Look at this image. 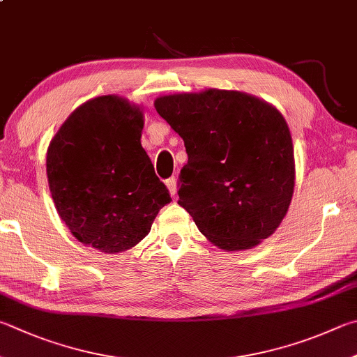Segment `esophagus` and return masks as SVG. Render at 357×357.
<instances>
[{
    "label": "esophagus",
    "mask_w": 357,
    "mask_h": 357,
    "mask_svg": "<svg viewBox=\"0 0 357 357\" xmlns=\"http://www.w3.org/2000/svg\"><path fill=\"white\" fill-rule=\"evenodd\" d=\"M165 185H167V189H168V192L172 193V197H174L176 195V190H178V185H176V179L174 178H170V179H167L165 181Z\"/></svg>",
    "instance_id": "1"
}]
</instances>
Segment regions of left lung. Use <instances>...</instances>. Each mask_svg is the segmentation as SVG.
Returning a JSON list of instances; mask_svg holds the SVG:
<instances>
[{
	"mask_svg": "<svg viewBox=\"0 0 357 357\" xmlns=\"http://www.w3.org/2000/svg\"><path fill=\"white\" fill-rule=\"evenodd\" d=\"M184 140L178 204L201 234L225 251L255 248L289 211L295 187L294 144L282 114L237 90L206 89L154 101Z\"/></svg>",
	"mask_w": 357,
	"mask_h": 357,
	"instance_id": "1",
	"label": "left lung"
}]
</instances>
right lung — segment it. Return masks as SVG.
Segmentation results:
<instances>
[{
    "label": "right lung",
    "instance_id": "1",
    "mask_svg": "<svg viewBox=\"0 0 357 357\" xmlns=\"http://www.w3.org/2000/svg\"><path fill=\"white\" fill-rule=\"evenodd\" d=\"M144 112L116 95L76 107L50 142L47 176L57 213L84 245L107 255L148 236L172 201L142 148Z\"/></svg>",
    "mask_w": 357,
    "mask_h": 357
}]
</instances>
